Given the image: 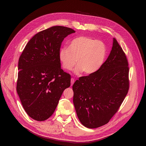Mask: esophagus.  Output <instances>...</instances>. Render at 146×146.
<instances>
[{"label": "esophagus", "instance_id": "1", "mask_svg": "<svg viewBox=\"0 0 146 146\" xmlns=\"http://www.w3.org/2000/svg\"><path fill=\"white\" fill-rule=\"evenodd\" d=\"M74 81H75L74 79V78H71V86H73V84H74Z\"/></svg>", "mask_w": 146, "mask_h": 146}]
</instances>
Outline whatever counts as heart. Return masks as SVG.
<instances>
[{
    "mask_svg": "<svg viewBox=\"0 0 146 146\" xmlns=\"http://www.w3.org/2000/svg\"><path fill=\"white\" fill-rule=\"evenodd\" d=\"M107 56V47L102 41L89 36H80L72 40L69 48H62L59 59L64 69L70 70L77 64L76 73L83 72L90 75L98 72Z\"/></svg>",
    "mask_w": 146,
    "mask_h": 146,
    "instance_id": "1",
    "label": "heart"
}]
</instances>
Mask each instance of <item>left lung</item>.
I'll return each mask as SVG.
<instances>
[{
  "mask_svg": "<svg viewBox=\"0 0 146 146\" xmlns=\"http://www.w3.org/2000/svg\"><path fill=\"white\" fill-rule=\"evenodd\" d=\"M128 62L113 38L111 51L101 68L73 85V103L81 123L96 128L108 123L117 112L129 88Z\"/></svg>",
  "mask_w": 146,
  "mask_h": 146,
  "instance_id": "obj_1",
  "label": "left lung"
}]
</instances>
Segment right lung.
<instances>
[{
  "label": "right lung",
  "instance_id": "obj_1",
  "mask_svg": "<svg viewBox=\"0 0 146 146\" xmlns=\"http://www.w3.org/2000/svg\"><path fill=\"white\" fill-rule=\"evenodd\" d=\"M73 29L54 26L36 33L27 43L18 61L17 91L28 115L43 121L54 113L71 76L60 68L62 42Z\"/></svg>",
  "mask_w": 146,
  "mask_h": 146
}]
</instances>
